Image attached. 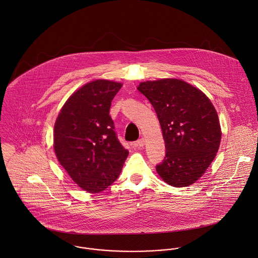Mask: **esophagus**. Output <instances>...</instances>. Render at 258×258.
<instances>
[{
  "label": "esophagus",
  "instance_id": "34e87169",
  "mask_svg": "<svg viewBox=\"0 0 258 258\" xmlns=\"http://www.w3.org/2000/svg\"><path fill=\"white\" fill-rule=\"evenodd\" d=\"M145 139L144 138H141V139H139L138 141H136V143L134 144L136 147H144V145H145Z\"/></svg>",
  "mask_w": 258,
  "mask_h": 258
}]
</instances>
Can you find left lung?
Segmentation results:
<instances>
[{
    "instance_id": "left-lung-1",
    "label": "left lung",
    "mask_w": 258,
    "mask_h": 258,
    "mask_svg": "<svg viewBox=\"0 0 258 258\" xmlns=\"http://www.w3.org/2000/svg\"><path fill=\"white\" fill-rule=\"evenodd\" d=\"M137 89L157 113L166 157L156 167L161 179L172 186L195 184L217 156L221 139L218 112L196 86L178 78L141 82Z\"/></svg>"
}]
</instances>
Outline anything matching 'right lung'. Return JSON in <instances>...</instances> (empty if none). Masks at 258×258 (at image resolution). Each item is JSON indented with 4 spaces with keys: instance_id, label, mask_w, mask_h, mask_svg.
Here are the masks:
<instances>
[{
    "instance_id": "1",
    "label": "right lung",
    "mask_w": 258,
    "mask_h": 258,
    "mask_svg": "<svg viewBox=\"0 0 258 258\" xmlns=\"http://www.w3.org/2000/svg\"><path fill=\"white\" fill-rule=\"evenodd\" d=\"M121 82L96 79L69 97L53 128L59 164L83 190L97 194L119 177L129 152L119 143L109 115Z\"/></svg>"
}]
</instances>
